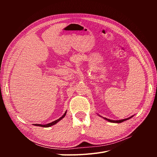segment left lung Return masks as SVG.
Segmentation results:
<instances>
[{"instance_id":"obj_1","label":"left lung","mask_w":157,"mask_h":157,"mask_svg":"<svg viewBox=\"0 0 157 157\" xmlns=\"http://www.w3.org/2000/svg\"><path fill=\"white\" fill-rule=\"evenodd\" d=\"M133 116H132V117H129V118H125V119H122V120H119V121H113V120H110V119H108V118H105V120H107V121H108L109 122H115V123H121V122H124V121H126V120H128V119H130V118H131Z\"/></svg>"}]
</instances>
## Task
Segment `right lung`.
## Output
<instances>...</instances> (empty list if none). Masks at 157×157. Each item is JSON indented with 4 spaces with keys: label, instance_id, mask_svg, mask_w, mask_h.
<instances>
[{
    "label": "right lung",
    "instance_id": "right-lung-1",
    "mask_svg": "<svg viewBox=\"0 0 157 157\" xmlns=\"http://www.w3.org/2000/svg\"><path fill=\"white\" fill-rule=\"evenodd\" d=\"M66 113H67V112H65L64 115H63L62 117H60L59 118H58V120H56V121H54V122H52L49 123V124H35V126H41V127H46V128H47V127H50V126H53V125L56 124L57 122H59L60 120L62 119L63 118H64V117H65V115H66Z\"/></svg>",
    "mask_w": 157,
    "mask_h": 157
}]
</instances>
